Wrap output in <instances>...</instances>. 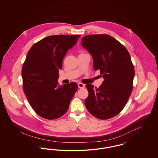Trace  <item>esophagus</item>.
I'll return each mask as SVG.
<instances>
[{
	"label": "esophagus",
	"mask_w": 158,
	"mask_h": 158,
	"mask_svg": "<svg viewBox=\"0 0 158 158\" xmlns=\"http://www.w3.org/2000/svg\"><path fill=\"white\" fill-rule=\"evenodd\" d=\"M77 85H78V87H79V88H83L85 87V85L83 84L82 83H78Z\"/></svg>",
	"instance_id": "obj_1"
}]
</instances>
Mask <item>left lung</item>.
<instances>
[{
  "mask_svg": "<svg viewBox=\"0 0 158 158\" xmlns=\"http://www.w3.org/2000/svg\"><path fill=\"white\" fill-rule=\"evenodd\" d=\"M81 45L90 53L95 71L100 70L104 81L98 88L86 85L88 111L101 120L115 117L124 108L133 90L135 69L124 46L106 34L82 38Z\"/></svg>",
  "mask_w": 158,
  "mask_h": 158,
  "instance_id": "8db88e82",
  "label": "left lung"
}]
</instances>
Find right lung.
Listing matches in <instances>:
<instances>
[{
    "label": "right lung",
    "instance_id": "1",
    "mask_svg": "<svg viewBox=\"0 0 158 158\" xmlns=\"http://www.w3.org/2000/svg\"><path fill=\"white\" fill-rule=\"evenodd\" d=\"M79 35H56L34 44L22 69L23 87L31 106L40 117L54 120L68 111L77 84L58 83L64 57L75 45Z\"/></svg>",
    "mask_w": 158,
    "mask_h": 158
}]
</instances>
